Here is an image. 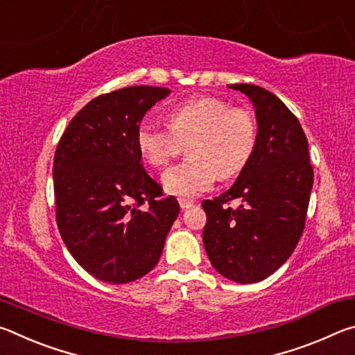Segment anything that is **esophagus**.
I'll return each instance as SVG.
<instances>
[{"mask_svg":"<svg viewBox=\"0 0 355 355\" xmlns=\"http://www.w3.org/2000/svg\"><path fill=\"white\" fill-rule=\"evenodd\" d=\"M180 207H182V209H186V208H191L192 205H194V202L189 200V199H180Z\"/></svg>","mask_w":355,"mask_h":355,"instance_id":"1","label":"esophagus"}]
</instances>
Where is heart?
Returning a JSON list of instances; mask_svg holds the SVG:
<instances>
[{"mask_svg": "<svg viewBox=\"0 0 355 355\" xmlns=\"http://www.w3.org/2000/svg\"><path fill=\"white\" fill-rule=\"evenodd\" d=\"M169 131L142 123L136 131L141 158L152 167H163L177 155L178 144L186 147L189 161L163 173L166 192L192 199L208 191L220 178L238 175L255 152L258 125L252 111L230 107L216 97L186 100L167 112Z\"/></svg>", "mask_w": 355, "mask_h": 355, "instance_id": "1", "label": "heart"}]
</instances>
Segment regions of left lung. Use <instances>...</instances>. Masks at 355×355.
Segmentation results:
<instances>
[{
    "instance_id": "obj_1",
    "label": "left lung",
    "mask_w": 355,
    "mask_h": 355,
    "mask_svg": "<svg viewBox=\"0 0 355 355\" xmlns=\"http://www.w3.org/2000/svg\"><path fill=\"white\" fill-rule=\"evenodd\" d=\"M255 107V152L236 182L213 200L203 245L213 268L228 280L255 284L284 264L304 232L313 186L309 142L297 117L284 101L255 84H228ZM239 198L238 209L227 207Z\"/></svg>"
}]
</instances>
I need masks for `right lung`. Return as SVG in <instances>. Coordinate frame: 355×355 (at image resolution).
<instances>
[{"mask_svg":"<svg viewBox=\"0 0 355 355\" xmlns=\"http://www.w3.org/2000/svg\"><path fill=\"white\" fill-rule=\"evenodd\" d=\"M171 94L130 86L94 98L71 119L53 164L59 233L75 260L107 284L152 271L177 219L175 197L144 169L136 131L146 112Z\"/></svg>","mask_w":355,"mask_h":355,"instance_id":"right-lung-1","label":"right lung"}]
</instances>
